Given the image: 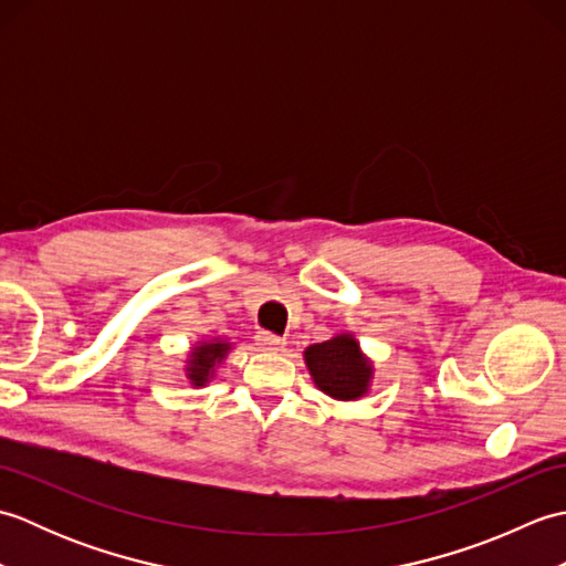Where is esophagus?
<instances>
[{
	"label": "esophagus",
	"mask_w": 566,
	"mask_h": 566,
	"mask_svg": "<svg viewBox=\"0 0 566 566\" xmlns=\"http://www.w3.org/2000/svg\"><path fill=\"white\" fill-rule=\"evenodd\" d=\"M255 340H258V345L262 347V350H270V353L284 350V345H286L284 338H280V335H274V333H268V331H260Z\"/></svg>",
	"instance_id": "obj_1"
}]
</instances>
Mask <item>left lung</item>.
I'll return each mask as SVG.
<instances>
[{
  "instance_id": "8db88e82",
  "label": "left lung",
  "mask_w": 566,
  "mask_h": 566,
  "mask_svg": "<svg viewBox=\"0 0 566 566\" xmlns=\"http://www.w3.org/2000/svg\"><path fill=\"white\" fill-rule=\"evenodd\" d=\"M304 363L316 389L335 401H359L371 391L375 363L353 333H335L328 340L308 345Z\"/></svg>"
}]
</instances>
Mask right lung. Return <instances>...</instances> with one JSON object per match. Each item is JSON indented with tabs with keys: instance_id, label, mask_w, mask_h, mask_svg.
<instances>
[{
	"instance_id": "right-lung-1",
	"label": "right lung",
	"mask_w": 566,
	"mask_h": 566,
	"mask_svg": "<svg viewBox=\"0 0 566 566\" xmlns=\"http://www.w3.org/2000/svg\"><path fill=\"white\" fill-rule=\"evenodd\" d=\"M231 350H233V343L228 338H201L191 345L182 367L191 387L195 389L207 387Z\"/></svg>"
}]
</instances>
